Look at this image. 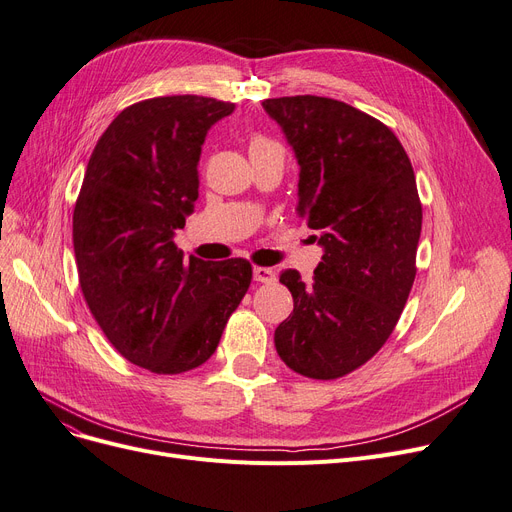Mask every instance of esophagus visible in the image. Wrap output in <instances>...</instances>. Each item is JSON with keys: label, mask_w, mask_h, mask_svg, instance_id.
<instances>
[{"label": "esophagus", "mask_w": 512, "mask_h": 512, "mask_svg": "<svg viewBox=\"0 0 512 512\" xmlns=\"http://www.w3.org/2000/svg\"><path fill=\"white\" fill-rule=\"evenodd\" d=\"M253 278L257 282H272V280H276V272L272 268H263V265H255Z\"/></svg>", "instance_id": "34e87169"}]
</instances>
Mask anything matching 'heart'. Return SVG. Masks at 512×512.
I'll return each instance as SVG.
<instances>
[{"label": "heart", "instance_id": "obj_1", "mask_svg": "<svg viewBox=\"0 0 512 512\" xmlns=\"http://www.w3.org/2000/svg\"><path fill=\"white\" fill-rule=\"evenodd\" d=\"M274 148H282V146L278 142H274L272 138H268V136H261V133H255V136L251 138V144H249L251 154L253 152H263V150H274Z\"/></svg>", "mask_w": 512, "mask_h": 512}]
</instances>
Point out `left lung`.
I'll list each match as a JSON object with an SVG mask.
<instances>
[{"label": "left lung", "mask_w": 512, "mask_h": 512, "mask_svg": "<svg viewBox=\"0 0 512 512\" xmlns=\"http://www.w3.org/2000/svg\"><path fill=\"white\" fill-rule=\"evenodd\" d=\"M299 173V217L324 247L314 280L286 270L295 309L274 335L297 374L332 381L387 343L416 276L422 205L395 133L362 110L320 96L263 100Z\"/></svg>", "instance_id": "left-lung-1"}]
</instances>
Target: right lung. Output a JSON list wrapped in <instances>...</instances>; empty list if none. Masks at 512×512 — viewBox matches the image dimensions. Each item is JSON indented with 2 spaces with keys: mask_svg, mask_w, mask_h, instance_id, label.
Returning a JSON list of instances; mask_svg holds the SVG:
<instances>
[{
  "mask_svg": "<svg viewBox=\"0 0 512 512\" xmlns=\"http://www.w3.org/2000/svg\"><path fill=\"white\" fill-rule=\"evenodd\" d=\"M234 104L159 96L127 106L98 140L73 211L83 299L125 360L154 374L203 366L247 295V259L203 261L173 240L198 198L209 127Z\"/></svg>",
  "mask_w": 512,
  "mask_h": 512,
  "instance_id": "obj_1",
  "label": "right lung"
}]
</instances>
